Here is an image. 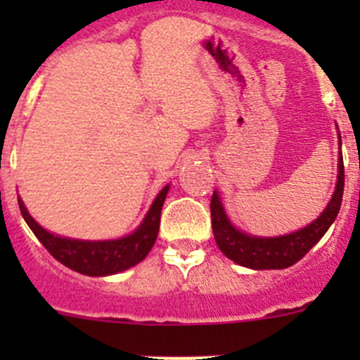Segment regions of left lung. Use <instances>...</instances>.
<instances>
[{"instance_id": "obj_1", "label": "left lung", "mask_w": 360, "mask_h": 360, "mask_svg": "<svg viewBox=\"0 0 360 360\" xmlns=\"http://www.w3.org/2000/svg\"><path fill=\"white\" fill-rule=\"evenodd\" d=\"M342 191H345V164L341 155L335 193L323 214L301 231L278 238H256L236 231L221 207L219 196L212 193L211 219L216 245L229 259L241 266H249L254 270L287 269L297 263L324 236V232L328 231L341 209Z\"/></svg>"}]
</instances>
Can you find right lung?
Returning a JSON list of instances; mask_svg holds the SVG:
<instances>
[{"mask_svg":"<svg viewBox=\"0 0 360 360\" xmlns=\"http://www.w3.org/2000/svg\"><path fill=\"white\" fill-rule=\"evenodd\" d=\"M167 191H169V186H165L158 193L142 225L133 234L111 241H81L53 236L34 221L21 200L18 198V202L28 227L57 262L86 276H110L141 263L148 256L158 236L160 212Z\"/></svg>","mask_w":360,"mask_h":360,"instance_id":"1","label":"right lung"}]
</instances>
